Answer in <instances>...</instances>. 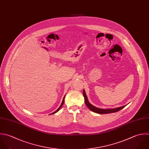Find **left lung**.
Listing matches in <instances>:
<instances>
[{"mask_svg":"<svg viewBox=\"0 0 149 149\" xmlns=\"http://www.w3.org/2000/svg\"><path fill=\"white\" fill-rule=\"evenodd\" d=\"M83 95H84V98H85V104L87 106V107L92 111L95 112V113H98V114H109V113H116V112H117L120 110H121V109H123V108H124L125 106H122V107H118V108H116V109H99L97 107H96L95 106H93V105H92L88 101V98H87V96H86V93H85V91H84V89L83 90Z\"/></svg>","mask_w":149,"mask_h":149,"instance_id":"left-lung-1","label":"left lung"}]
</instances>
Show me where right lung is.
Listing matches in <instances>:
<instances>
[{
  "label": "right lung",
  "instance_id": "right-lung-1",
  "mask_svg": "<svg viewBox=\"0 0 149 149\" xmlns=\"http://www.w3.org/2000/svg\"><path fill=\"white\" fill-rule=\"evenodd\" d=\"M64 98H65V96H64V98H63V102H62V103H61V105H60V107H59V108H58V109H57V110H56V111H54V112H53V113H52V114H54V113H57V111H58V110H60V108H61V107H62V106H63V104H64Z\"/></svg>",
  "mask_w": 149,
  "mask_h": 149
}]
</instances>
